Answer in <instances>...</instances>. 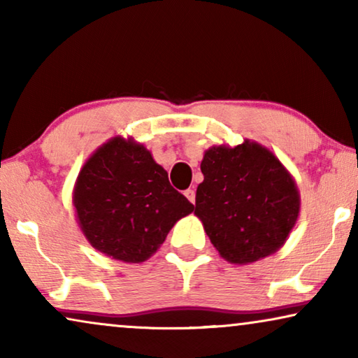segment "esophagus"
Returning a JSON list of instances; mask_svg holds the SVG:
<instances>
[{"instance_id": "1", "label": "esophagus", "mask_w": 358, "mask_h": 358, "mask_svg": "<svg viewBox=\"0 0 358 358\" xmlns=\"http://www.w3.org/2000/svg\"><path fill=\"white\" fill-rule=\"evenodd\" d=\"M184 195L189 199L190 203H195V190H194V189H187V190H185V192H184Z\"/></svg>"}]
</instances>
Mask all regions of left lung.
Returning <instances> with one entry per match:
<instances>
[{
    "instance_id": "1",
    "label": "left lung",
    "mask_w": 358,
    "mask_h": 358,
    "mask_svg": "<svg viewBox=\"0 0 358 358\" xmlns=\"http://www.w3.org/2000/svg\"><path fill=\"white\" fill-rule=\"evenodd\" d=\"M195 215L220 256L251 264L287 241L300 213V194L275 155L256 141L205 151Z\"/></svg>"
}]
</instances>
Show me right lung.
Listing matches in <instances>:
<instances>
[{"mask_svg": "<svg viewBox=\"0 0 358 358\" xmlns=\"http://www.w3.org/2000/svg\"><path fill=\"white\" fill-rule=\"evenodd\" d=\"M73 205L91 246L131 264L158 251L176 222L194 210L150 151L122 136L110 138L86 161Z\"/></svg>", "mask_w": 358, "mask_h": 358, "instance_id": "1", "label": "right lung"}]
</instances>
